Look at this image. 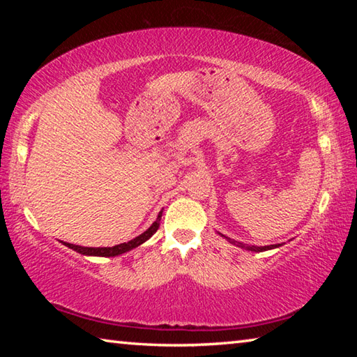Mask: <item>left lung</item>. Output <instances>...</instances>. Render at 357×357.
Wrapping results in <instances>:
<instances>
[{"label": "left lung", "mask_w": 357, "mask_h": 357, "mask_svg": "<svg viewBox=\"0 0 357 357\" xmlns=\"http://www.w3.org/2000/svg\"><path fill=\"white\" fill-rule=\"evenodd\" d=\"M228 239V238H227ZM229 241V239H228ZM231 243L234 244V241H231ZM239 247H243V249H247V250H252V252H264V250H271V249H275V247H280L282 244H273V245H264V247H257V245H244V244H238Z\"/></svg>", "instance_id": "8db88e82"}]
</instances>
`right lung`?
<instances>
[{
	"label": "right lung",
	"instance_id": "add662e5",
	"mask_svg": "<svg viewBox=\"0 0 357 357\" xmlns=\"http://www.w3.org/2000/svg\"><path fill=\"white\" fill-rule=\"evenodd\" d=\"M160 217H162V213H159L155 222L146 229V231L142 233L140 236L134 238L132 241H129V243H123V244H118V245H113V247H82V245L63 243V241H61V243L64 245H68L69 249L82 253V255H88V257H116V255H121V253H126V252H129L132 249H135V247H138V245H142L144 241H148L151 236H153L157 229H159Z\"/></svg>",
	"mask_w": 357,
	"mask_h": 357
}]
</instances>
